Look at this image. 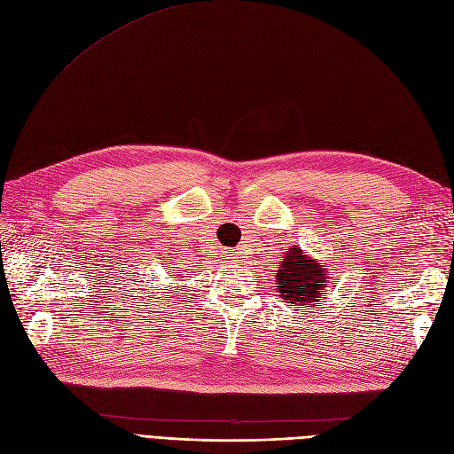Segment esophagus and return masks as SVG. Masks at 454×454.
<instances>
[{
	"mask_svg": "<svg viewBox=\"0 0 454 454\" xmlns=\"http://www.w3.org/2000/svg\"><path fill=\"white\" fill-rule=\"evenodd\" d=\"M230 253V257H234V254H236V251H228Z\"/></svg>",
	"mask_w": 454,
	"mask_h": 454,
	"instance_id": "esophagus-1",
	"label": "esophagus"
}]
</instances>
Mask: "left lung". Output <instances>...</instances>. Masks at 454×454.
<instances>
[{
  "label": "left lung",
  "mask_w": 454,
  "mask_h": 454,
  "mask_svg": "<svg viewBox=\"0 0 454 454\" xmlns=\"http://www.w3.org/2000/svg\"><path fill=\"white\" fill-rule=\"evenodd\" d=\"M328 276L324 274L322 264L307 257L299 247L289 249L278 270V292L287 305L318 303L322 287H326Z\"/></svg>",
  "instance_id": "left-lung-1"
}]
</instances>
